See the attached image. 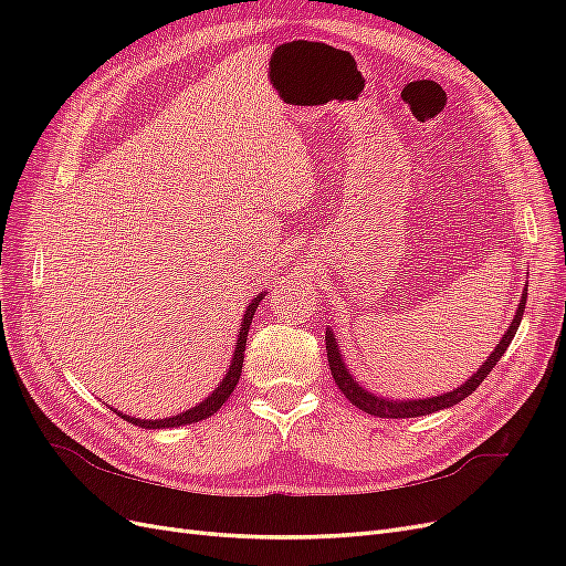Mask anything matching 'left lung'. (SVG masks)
Listing matches in <instances>:
<instances>
[{"label":"left lung","mask_w":566,"mask_h":566,"mask_svg":"<svg viewBox=\"0 0 566 566\" xmlns=\"http://www.w3.org/2000/svg\"><path fill=\"white\" fill-rule=\"evenodd\" d=\"M524 304H526V293L522 295L520 304H517V314L515 318H512L510 328L505 331L503 339L499 342V347L493 349V354L486 358V361L479 366V370L472 375V378L460 385L458 389L453 391H447V394H439V397H432V399H413V401H391V399H382V397H375V394H370L368 389H364L361 385L356 382V378H352V373L347 370L345 361H342V354H339V347L335 342V335L333 331L328 328L325 331V349H328V366H331V373L333 378L339 387V391L345 394V397L356 406L361 408L364 413H370L375 418H418V416H430L434 413V410H441V408H451L455 406L458 401H462L465 397H470V394L482 385L486 380V375L493 370V366L501 361V356L505 354V349L510 347L512 337H515L517 328H520V321H522V314H524Z\"/></svg>","instance_id":"left-lung-1"}]
</instances>
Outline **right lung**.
Masks as SVG:
<instances>
[{"mask_svg": "<svg viewBox=\"0 0 566 566\" xmlns=\"http://www.w3.org/2000/svg\"><path fill=\"white\" fill-rule=\"evenodd\" d=\"M262 300H264V293H260V295H256V297L248 304V310H245V314H243V318H241V333H238V339H235V349H233L231 366H229V370H227V375H224V380H221V382L217 385V389L210 394L208 399L200 401V403H198V406H193V408L184 410V413H179V416L163 418V420L132 418V416H125V413H117V410H115V413H117L119 418H125L127 422L136 424V427H144V430H167V427L191 424V422H200V420H205V418L214 416L217 410H219L221 406H224V401L231 397V391L235 389L238 380H241L243 358H245L248 331H250V325H252V316H254V312H256V306H260V302H262Z\"/></svg>", "mask_w": 566, "mask_h": 566, "instance_id": "1", "label": "right lung"}]
</instances>
